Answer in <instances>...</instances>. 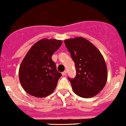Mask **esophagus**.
Masks as SVG:
<instances>
[{"label": "esophagus", "mask_w": 126, "mask_h": 126, "mask_svg": "<svg viewBox=\"0 0 126 126\" xmlns=\"http://www.w3.org/2000/svg\"><path fill=\"white\" fill-rule=\"evenodd\" d=\"M67 74V71L66 70H65L64 72H63V73H62V75H63V76H64V75H65Z\"/></svg>", "instance_id": "esophagus-1"}]
</instances>
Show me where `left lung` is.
<instances>
[{"mask_svg": "<svg viewBox=\"0 0 126 126\" xmlns=\"http://www.w3.org/2000/svg\"><path fill=\"white\" fill-rule=\"evenodd\" d=\"M75 64L77 75L70 79L73 92L78 96L91 98L105 87L108 77L105 59L100 51L86 38L75 37L64 40Z\"/></svg>", "mask_w": 126, "mask_h": 126, "instance_id": "1", "label": "left lung"}]
</instances>
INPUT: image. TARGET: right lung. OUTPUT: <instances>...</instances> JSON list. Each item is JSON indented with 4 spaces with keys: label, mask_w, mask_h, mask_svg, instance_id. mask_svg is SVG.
<instances>
[{
    "label": "right lung",
    "mask_w": 126,
    "mask_h": 126,
    "mask_svg": "<svg viewBox=\"0 0 126 126\" xmlns=\"http://www.w3.org/2000/svg\"><path fill=\"white\" fill-rule=\"evenodd\" d=\"M63 42L43 38L36 42L21 62L19 79L24 90L35 97H45L56 89L61 73L51 57Z\"/></svg>",
    "instance_id": "1"
}]
</instances>
